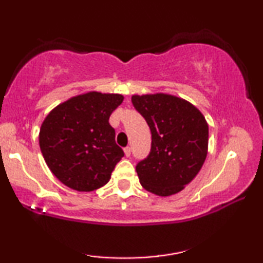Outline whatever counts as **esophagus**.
I'll return each instance as SVG.
<instances>
[{
	"instance_id": "1",
	"label": "esophagus",
	"mask_w": 263,
	"mask_h": 263,
	"mask_svg": "<svg viewBox=\"0 0 263 263\" xmlns=\"http://www.w3.org/2000/svg\"><path fill=\"white\" fill-rule=\"evenodd\" d=\"M124 153H125V157H130V154H132L130 147H125V148H124Z\"/></svg>"
}]
</instances>
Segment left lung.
I'll use <instances>...</instances> for the list:
<instances>
[{"instance_id": "obj_1", "label": "left lung", "mask_w": 263, "mask_h": 263, "mask_svg": "<svg viewBox=\"0 0 263 263\" xmlns=\"http://www.w3.org/2000/svg\"><path fill=\"white\" fill-rule=\"evenodd\" d=\"M132 103L152 134L149 154L136 164L149 193L170 196L195 178L207 157L208 124L193 104L178 97L133 96Z\"/></svg>"}]
</instances>
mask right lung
<instances>
[{
  "label": "right lung",
  "mask_w": 263,
  "mask_h": 263,
  "mask_svg": "<svg viewBox=\"0 0 263 263\" xmlns=\"http://www.w3.org/2000/svg\"><path fill=\"white\" fill-rule=\"evenodd\" d=\"M122 102L121 95L89 92L60 104L46 116L39 146L46 165L63 184L92 192L109 182L124 156L109 123Z\"/></svg>",
  "instance_id": "1"
}]
</instances>
